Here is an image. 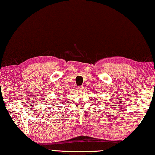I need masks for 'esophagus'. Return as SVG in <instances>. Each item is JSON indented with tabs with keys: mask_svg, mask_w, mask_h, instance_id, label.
I'll return each mask as SVG.
<instances>
[{
	"mask_svg": "<svg viewBox=\"0 0 155 155\" xmlns=\"http://www.w3.org/2000/svg\"><path fill=\"white\" fill-rule=\"evenodd\" d=\"M83 88H84V87H83V85H81V86H78V90H79V91H82Z\"/></svg>",
	"mask_w": 155,
	"mask_h": 155,
	"instance_id": "34e87169",
	"label": "esophagus"
}]
</instances>
